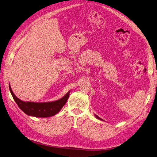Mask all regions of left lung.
Here are the masks:
<instances>
[{
    "label": "left lung",
    "instance_id": "1",
    "mask_svg": "<svg viewBox=\"0 0 157 157\" xmlns=\"http://www.w3.org/2000/svg\"><path fill=\"white\" fill-rule=\"evenodd\" d=\"M95 116H96V117L97 118V119H98V120H103L102 119H101V118H100V117H98V116H96V114H95Z\"/></svg>",
    "mask_w": 157,
    "mask_h": 157
}]
</instances>
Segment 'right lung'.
Wrapping results in <instances>:
<instances>
[{
    "label": "right lung",
    "mask_w": 157,
    "mask_h": 157,
    "mask_svg": "<svg viewBox=\"0 0 157 157\" xmlns=\"http://www.w3.org/2000/svg\"><path fill=\"white\" fill-rule=\"evenodd\" d=\"M9 89L14 101L22 111L29 116L37 117H48L57 114L66 104L70 93V91H69L63 98L56 101L48 102H32L24 101L17 98L12 92L10 84Z\"/></svg>",
    "instance_id": "obj_1"
}]
</instances>
